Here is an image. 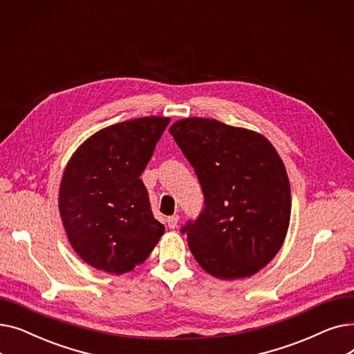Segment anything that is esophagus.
Returning <instances> with one entry per match:
<instances>
[{
  "label": "esophagus",
  "instance_id": "esophagus-1",
  "mask_svg": "<svg viewBox=\"0 0 354 354\" xmlns=\"http://www.w3.org/2000/svg\"><path fill=\"white\" fill-rule=\"evenodd\" d=\"M178 222H179V216L178 215H172L169 218H166V224H167V227H169L171 230H175V227L178 225Z\"/></svg>",
  "mask_w": 354,
  "mask_h": 354
}]
</instances>
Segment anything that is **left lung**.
<instances>
[{
  "instance_id": "8db88e82",
  "label": "left lung",
  "mask_w": 354,
  "mask_h": 354,
  "mask_svg": "<svg viewBox=\"0 0 354 354\" xmlns=\"http://www.w3.org/2000/svg\"><path fill=\"white\" fill-rule=\"evenodd\" d=\"M169 133L196 172L205 208L183 227L196 263L219 280L251 277L281 250L291 189L271 142L245 127L185 118Z\"/></svg>"
}]
</instances>
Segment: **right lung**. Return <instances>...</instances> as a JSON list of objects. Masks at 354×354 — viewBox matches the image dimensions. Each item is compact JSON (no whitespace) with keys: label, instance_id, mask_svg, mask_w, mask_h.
Listing matches in <instances>:
<instances>
[{"label":"right lung","instance_id":"1","mask_svg":"<svg viewBox=\"0 0 354 354\" xmlns=\"http://www.w3.org/2000/svg\"><path fill=\"white\" fill-rule=\"evenodd\" d=\"M169 118L147 116L100 129L68 159L59 211L71 248L107 274L135 270L165 232L140 179Z\"/></svg>","mask_w":354,"mask_h":354}]
</instances>
